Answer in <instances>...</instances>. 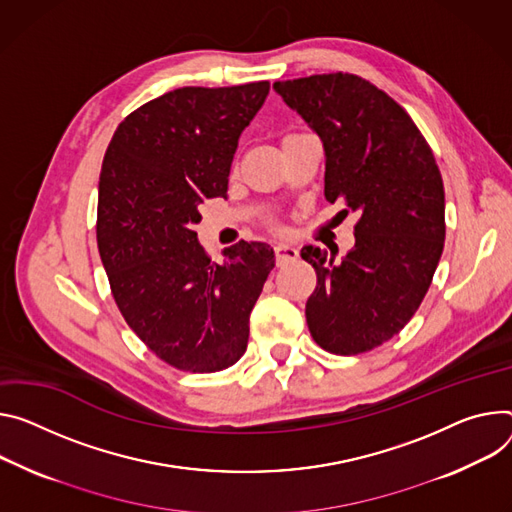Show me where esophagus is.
Segmentation results:
<instances>
[{
	"label": "esophagus",
	"mask_w": 512,
	"mask_h": 512,
	"mask_svg": "<svg viewBox=\"0 0 512 512\" xmlns=\"http://www.w3.org/2000/svg\"><path fill=\"white\" fill-rule=\"evenodd\" d=\"M298 249L292 247V245H286V243H280L275 245V261L277 265H288V263H294L298 259Z\"/></svg>",
	"instance_id": "esophagus-1"
}]
</instances>
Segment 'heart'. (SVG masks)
<instances>
[{
    "label": "heart",
    "mask_w": 512,
    "mask_h": 512,
    "mask_svg": "<svg viewBox=\"0 0 512 512\" xmlns=\"http://www.w3.org/2000/svg\"><path fill=\"white\" fill-rule=\"evenodd\" d=\"M290 136H292V134H290ZM286 138H288V136H286Z\"/></svg>",
    "instance_id": "heart-1"
}]
</instances>
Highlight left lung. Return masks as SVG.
<instances>
[{
	"instance_id": "left-lung-1",
	"label": "left lung",
	"mask_w": 512,
	"mask_h": 512,
	"mask_svg": "<svg viewBox=\"0 0 512 512\" xmlns=\"http://www.w3.org/2000/svg\"><path fill=\"white\" fill-rule=\"evenodd\" d=\"M273 89L322 141L324 198L345 200L359 216L355 245L341 261L312 245L300 253L316 269L306 302L310 335L335 355L371 351L404 329L439 265V167L404 108L357 75H310Z\"/></svg>"
}]
</instances>
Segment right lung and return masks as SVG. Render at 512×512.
I'll return each mask as SVG.
<instances>
[{"label": "right lung", "instance_id": "add662e5", "mask_svg": "<svg viewBox=\"0 0 512 512\" xmlns=\"http://www.w3.org/2000/svg\"><path fill=\"white\" fill-rule=\"evenodd\" d=\"M269 81L179 87L116 128L98 198V249L128 327L165 363L212 374L237 363L249 316L275 265L267 243H237L214 263L194 226L226 198L239 136Z\"/></svg>", "mask_w": 512, "mask_h": 512}]
</instances>
